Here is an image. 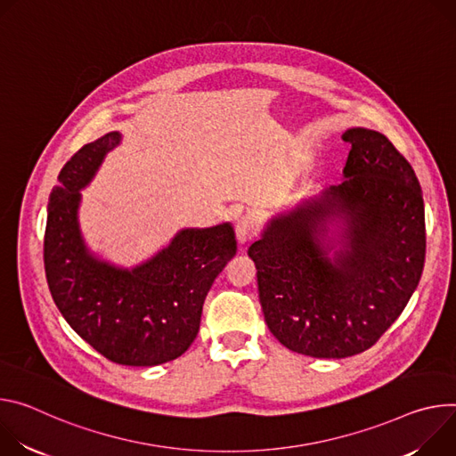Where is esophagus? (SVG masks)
I'll return each instance as SVG.
<instances>
[{
    "instance_id": "1",
    "label": "esophagus",
    "mask_w": 456,
    "mask_h": 456,
    "mask_svg": "<svg viewBox=\"0 0 456 456\" xmlns=\"http://www.w3.org/2000/svg\"><path fill=\"white\" fill-rule=\"evenodd\" d=\"M257 232H259V226L249 216H242L240 219H237V223H235V235H237V240L240 244L249 242L251 239L257 235Z\"/></svg>"
}]
</instances>
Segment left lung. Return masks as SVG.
<instances>
[{"mask_svg": "<svg viewBox=\"0 0 456 456\" xmlns=\"http://www.w3.org/2000/svg\"><path fill=\"white\" fill-rule=\"evenodd\" d=\"M342 183L273 216L248 248L273 337L314 359L371 347L419 286L424 199L411 165L380 132L353 126Z\"/></svg>", "mask_w": 456, "mask_h": 456, "instance_id": "left-lung-1", "label": "left lung"}]
</instances>
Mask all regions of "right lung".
<instances>
[{
	"label": "right lung",
	"mask_w": 456,
	"mask_h": 456,
	"mask_svg": "<svg viewBox=\"0 0 456 456\" xmlns=\"http://www.w3.org/2000/svg\"><path fill=\"white\" fill-rule=\"evenodd\" d=\"M121 141V132L101 135L61 168L48 197L45 273L65 321L101 355L123 366H158L181 357L195 340L202 305L237 240L233 226L223 223L183 228L132 268L94 254L79 226L81 190Z\"/></svg>",
	"instance_id": "1"
}]
</instances>
